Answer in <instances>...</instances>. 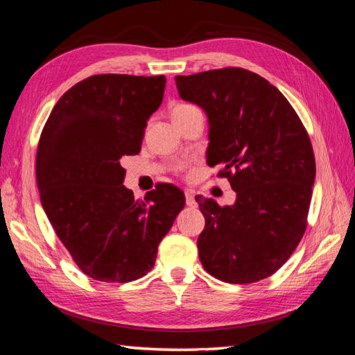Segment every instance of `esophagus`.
<instances>
[{
  "label": "esophagus",
  "mask_w": 355,
  "mask_h": 355,
  "mask_svg": "<svg viewBox=\"0 0 355 355\" xmlns=\"http://www.w3.org/2000/svg\"><path fill=\"white\" fill-rule=\"evenodd\" d=\"M184 197H186V205L191 206V208H196L197 202H196L194 192H192V191H184Z\"/></svg>",
  "instance_id": "obj_1"
}]
</instances>
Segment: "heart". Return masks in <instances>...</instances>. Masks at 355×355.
<instances>
[{
  "mask_svg": "<svg viewBox=\"0 0 355 355\" xmlns=\"http://www.w3.org/2000/svg\"><path fill=\"white\" fill-rule=\"evenodd\" d=\"M184 107H191V105H178L177 108H184Z\"/></svg>",
  "mask_w": 355,
  "mask_h": 355,
  "instance_id": "obj_1",
  "label": "heart"
}]
</instances>
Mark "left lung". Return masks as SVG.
<instances>
[{
  "label": "left lung",
  "mask_w": 355,
  "mask_h": 355,
  "mask_svg": "<svg viewBox=\"0 0 355 355\" xmlns=\"http://www.w3.org/2000/svg\"><path fill=\"white\" fill-rule=\"evenodd\" d=\"M180 98L208 116L206 161L220 166L236 202L197 196L205 230L197 247L214 278L250 284L279 270L307 225L315 157L298 114L278 88L243 68L177 76Z\"/></svg>",
  "instance_id": "1"
}]
</instances>
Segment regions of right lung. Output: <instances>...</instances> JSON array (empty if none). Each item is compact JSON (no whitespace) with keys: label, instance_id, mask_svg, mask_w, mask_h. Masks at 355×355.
<instances>
[{"label":"right lung","instance_id":"add662e5","mask_svg":"<svg viewBox=\"0 0 355 355\" xmlns=\"http://www.w3.org/2000/svg\"><path fill=\"white\" fill-rule=\"evenodd\" d=\"M164 76L98 74L54 105L37 150L42 206L83 273L104 282L143 278L184 206L183 191L158 184L135 200L121 158L141 150L163 101Z\"/></svg>","mask_w":355,"mask_h":355}]
</instances>
